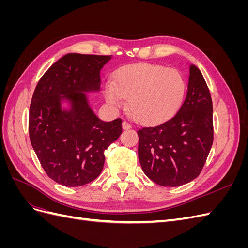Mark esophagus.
<instances>
[{
	"instance_id": "34e87169",
	"label": "esophagus",
	"mask_w": 248,
	"mask_h": 248,
	"mask_svg": "<svg viewBox=\"0 0 248 248\" xmlns=\"http://www.w3.org/2000/svg\"><path fill=\"white\" fill-rule=\"evenodd\" d=\"M122 128L124 129V130H127V129H130L131 128V125L128 123V122H126V121H123L122 122Z\"/></svg>"
}]
</instances>
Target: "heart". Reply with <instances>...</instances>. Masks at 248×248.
Here are the masks:
<instances>
[{"label":"heart","mask_w":248,"mask_h":248,"mask_svg":"<svg viewBox=\"0 0 248 248\" xmlns=\"http://www.w3.org/2000/svg\"><path fill=\"white\" fill-rule=\"evenodd\" d=\"M102 91L111 108H121L128 99L129 115L139 123L154 125L175 114L184 98L185 80L176 69L137 64L119 70Z\"/></svg>","instance_id":"1"}]
</instances>
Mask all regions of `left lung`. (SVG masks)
Listing matches in <instances>:
<instances>
[{
    "label": "left lung",
    "mask_w": 248,
    "mask_h": 248,
    "mask_svg": "<svg viewBox=\"0 0 248 248\" xmlns=\"http://www.w3.org/2000/svg\"><path fill=\"white\" fill-rule=\"evenodd\" d=\"M138 134L141 169L156 184L181 186L200 175L213 144V106L197 66L189 65L186 98L176 114Z\"/></svg>",
    "instance_id": "obj_1"
}]
</instances>
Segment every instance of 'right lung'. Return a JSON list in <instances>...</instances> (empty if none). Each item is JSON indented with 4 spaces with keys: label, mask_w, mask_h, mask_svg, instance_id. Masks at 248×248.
I'll return each instance as SVG.
<instances>
[{
    "label": "right lung",
    "mask_w": 248,
    "mask_h": 248,
    "mask_svg": "<svg viewBox=\"0 0 248 248\" xmlns=\"http://www.w3.org/2000/svg\"><path fill=\"white\" fill-rule=\"evenodd\" d=\"M111 56L67 54L43 74L29 112L32 147L47 176L67 187L100 175L104 151L122 133V120L102 121L88 93L100 90V70Z\"/></svg>",
    "instance_id": "add662e5"
}]
</instances>
